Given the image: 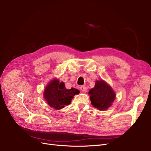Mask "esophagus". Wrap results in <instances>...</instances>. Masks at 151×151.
I'll list each match as a JSON object with an SVG mask.
<instances>
[{
  "label": "esophagus",
  "mask_w": 151,
  "mask_h": 151,
  "mask_svg": "<svg viewBox=\"0 0 151 151\" xmlns=\"http://www.w3.org/2000/svg\"><path fill=\"white\" fill-rule=\"evenodd\" d=\"M80 89H81V90L83 92H87V88H86V87L84 86H81L80 87Z\"/></svg>",
  "instance_id": "obj_1"
}]
</instances>
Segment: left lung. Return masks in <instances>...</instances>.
<instances>
[{
  "instance_id": "obj_1",
  "label": "left lung",
  "mask_w": 151,
  "mask_h": 151,
  "mask_svg": "<svg viewBox=\"0 0 151 151\" xmlns=\"http://www.w3.org/2000/svg\"><path fill=\"white\" fill-rule=\"evenodd\" d=\"M90 100L93 107L106 110L112 105L116 94L111 86L105 81H96L94 88L89 91Z\"/></svg>"
}]
</instances>
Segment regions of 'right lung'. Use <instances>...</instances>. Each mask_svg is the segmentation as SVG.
I'll return each instance as SVG.
<instances>
[{
    "instance_id": "right-lung-1",
    "label": "right lung",
    "mask_w": 151,
    "mask_h": 151,
    "mask_svg": "<svg viewBox=\"0 0 151 151\" xmlns=\"http://www.w3.org/2000/svg\"><path fill=\"white\" fill-rule=\"evenodd\" d=\"M80 91L75 88L67 89L63 82L54 79L47 84L44 91V98L50 106L55 109H60L71 104V100Z\"/></svg>"
}]
</instances>
